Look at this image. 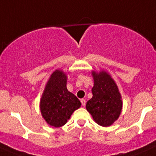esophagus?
<instances>
[{"label": "esophagus", "instance_id": "34e87169", "mask_svg": "<svg viewBox=\"0 0 156 156\" xmlns=\"http://www.w3.org/2000/svg\"><path fill=\"white\" fill-rule=\"evenodd\" d=\"M81 104H82V106L83 107H84V106H85V104H86V101L84 99H81Z\"/></svg>", "mask_w": 156, "mask_h": 156}]
</instances>
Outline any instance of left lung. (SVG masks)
I'll use <instances>...</instances> for the list:
<instances>
[{"label":"left lung","mask_w":156,"mask_h":156,"mask_svg":"<svg viewBox=\"0 0 156 156\" xmlns=\"http://www.w3.org/2000/svg\"><path fill=\"white\" fill-rule=\"evenodd\" d=\"M94 79L93 96L86 104V109L94 120L104 127L110 126L119 118L123 108L122 97L117 84L106 71H91Z\"/></svg>","instance_id":"1"}]
</instances>
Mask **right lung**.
Instances as JSON below:
<instances>
[{
	"label": "right lung",
	"mask_w": 156,
	"mask_h": 156,
	"mask_svg": "<svg viewBox=\"0 0 156 156\" xmlns=\"http://www.w3.org/2000/svg\"><path fill=\"white\" fill-rule=\"evenodd\" d=\"M67 73L56 69L49 77L40 102L42 116L46 123L54 127L66 124L75 110L81 104L77 97L69 91Z\"/></svg>",
	"instance_id": "obj_1"
}]
</instances>
